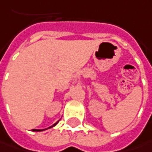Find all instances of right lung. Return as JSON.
<instances>
[{"mask_svg":"<svg viewBox=\"0 0 152 152\" xmlns=\"http://www.w3.org/2000/svg\"><path fill=\"white\" fill-rule=\"evenodd\" d=\"M58 122H59V120H58L56 123L54 124L52 126H50V127H49V128H47V129H32V130H33V131H36V132H37V131H44V130H46V129H50V128H52V127H54V126H55V125L58 124Z\"/></svg>","mask_w":152,"mask_h":152,"instance_id":"1","label":"right lung"}]
</instances>
